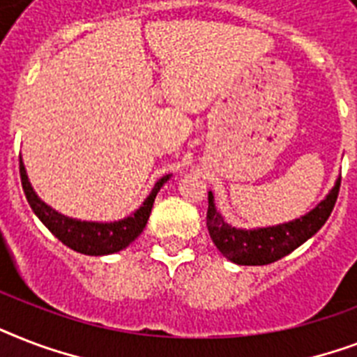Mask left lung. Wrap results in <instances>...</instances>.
Segmentation results:
<instances>
[{"label": "left lung", "mask_w": 357, "mask_h": 357, "mask_svg": "<svg viewBox=\"0 0 357 357\" xmlns=\"http://www.w3.org/2000/svg\"><path fill=\"white\" fill-rule=\"evenodd\" d=\"M339 187H341V178L335 181V187L330 190V195L304 217L296 218L293 222L261 229L231 228L228 222H224L220 213H217L213 204V195L209 192L207 231L211 235L215 246L220 250V254L229 261L237 265H268L291 254L324 226L337 202Z\"/></svg>", "instance_id": "8db88e82"}]
</instances>
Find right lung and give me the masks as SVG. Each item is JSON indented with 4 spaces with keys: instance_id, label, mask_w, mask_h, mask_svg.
<instances>
[{
    "instance_id": "1",
    "label": "right lung",
    "mask_w": 357,
    "mask_h": 357,
    "mask_svg": "<svg viewBox=\"0 0 357 357\" xmlns=\"http://www.w3.org/2000/svg\"><path fill=\"white\" fill-rule=\"evenodd\" d=\"M20 178H22V187H24L25 198L29 202L31 209L35 211V215L42 220V224L52 231L55 237L63 244H66L68 248L79 252L85 255H107L120 252L126 246L133 243L135 238L139 237L144 229L148 218H150L151 206L155 200L157 192L162 187V183L167 181L170 176H162L155 183L150 196L146 198L144 204L140 206V209L131 215V217L119 220V222H81L75 218H68L57 213L52 207H47L44 202L35 195V190L31 187L27 174H25L24 162L20 161Z\"/></svg>"
}]
</instances>
